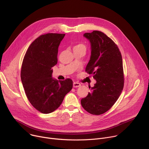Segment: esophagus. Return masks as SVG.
Wrapping results in <instances>:
<instances>
[{"instance_id":"obj_1","label":"esophagus","mask_w":149,"mask_h":149,"mask_svg":"<svg viewBox=\"0 0 149 149\" xmlns=\"http://www.w3.org/2000/svg\"><path fill=\"white\" fill-rule=\"evenodd\" d=\"M80 86H81V84L79 82H73V87H74V88L78 87Z\"/></svg>"}]
</instances>
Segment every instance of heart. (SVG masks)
<instances>
[{
	"label": "heart",
	"instance_id": "1",
	"mask_svg": "<svg viewBox=\"0 0 149 149\" xmlns=\"http://www.w3.org/2000/svg\"><path fill=\"white\" fill-rule=\"evenodd\" d=\"M77 48H82V49H84L85 50L86 49V47H85V45L82 44H77V45L74 46V49H77Z\"/></svg>",
	"mask_w": 149,
	"mask_h": 149
}]
</instances>
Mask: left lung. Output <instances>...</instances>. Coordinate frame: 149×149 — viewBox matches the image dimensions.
Listing matches in <instances>:
<instances>
[{
    "instance_id": "left-lung-1",
    "label": "left lung",
    "mask_w": 149,
    "mask_h": 149,
    "mask_svg": "<svg viewBox=\"0 0 149 149\" xmlns=\"http://www.w3.org/2000/svg\"><path fill=\"white\" fill-rule=\"evenodd\" d=\"M84 36L91 42V54L86 68L93 74L96 84L88 95L81 99L82 107L93 115L109 110L120 97L124 83L123 60L115 42L101 31L86 33Z\"/></svg>"
}]
</instances>
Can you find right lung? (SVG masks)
I'll use <instances>...</instances> for the list:
<instances>
[{
    "label": "right lung",
    "instance_id": "obj_1",
    "mask_svg": "<svg viewBox=\"0 0 149 149\" xmlns=\"http://www.w3.org/2000/svg\"><path fill=\"white\" fill-rule=\"evenodd\" d=\"M64 33H48L38 37L24 56L20 77L26 95L33 107L43 114L56 110L72 88V80L52 78L58 51Z\"/></svg>",
    "mask_w": 149,
    "mask_h": 149
}]
</instances>
